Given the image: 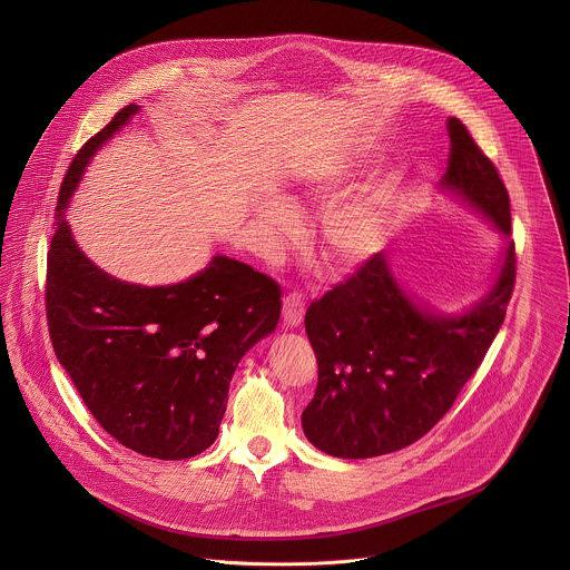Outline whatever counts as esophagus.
Instances as JSON below:
<instances>
[{
	"instance_id": "34e87169",
	"label": "esophagus",
	"mask_w": 570,
	"mask_h": 570,
	"mask_svg": "<svg viewBox=\"0 0 570 570\" xmlns=\"http://www.w3.org/2000/svg\"><path fill=\"white\" fill-rule=\"evenodd\" d=\"M304 308H306V302H304V295H302V293L293 291V293L284 295L282 317H284L286 327H297V324H299L302 317H304Z\"/></svg>"
}]
</instances>
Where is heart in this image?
Here are the masks:
<instances>
[{"label": "heart", "mask_w": 570, "mask_h": 570, "mask_svg": "<svg viewBox=\"0 0 570 570\" xmlns=\"http://www.w3.org/2000/svg\"><path fill=\"white\" fill-rule=\"evenodd\" d=\"M387 214V191L374 189L327 212L320 227V250L332 268L361 264L383 236ZM259 223L273 243L295 234V212L284 200H268L259 209Z\"/></svg>", "instance_id": "heart-1"}]
</instances>
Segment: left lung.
Returning <instances> with one entry per match:
<instances>
[{"label": "left lung", "mask_w": 570, "mask_h": 570, "mask_svg": "<svg viewBox=\"0 0 570 570\" xmlns=\"http://www.w3.org/2000/svg\"><path fill=\"white\" fill-rule=\"evenodd\" d=\"M442 187L512 232L510 196L466 126L446 121ZM517 279L514 240L494 288L462 315L420 308L390 275L383 253L306 308L317 358L315 394L302 413L306 440L336 458H374L411 446L449 411L494 343Z\"/></svg>", "instance_id": "obj_1"}]
</instances>
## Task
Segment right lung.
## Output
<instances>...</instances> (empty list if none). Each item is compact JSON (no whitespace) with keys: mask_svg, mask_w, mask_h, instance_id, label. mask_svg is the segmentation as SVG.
<instances>
[{"mask_svg":"<svg viewBox=\"0 0 570 570\" xmlns=\"http://www.w3.org/2000/svg\"><path fill=\"white\" fill-rule=\"evenodd\" d=\"M135 112V104L121 108L88 139L60 185L47 324L60 365L106 433L141 455L185 460L214 444L232 374L277 327L282 288L227 257L194 279L148 288L110 277L78 250L62 209L95 150Z\"/></svg>","mask_w":570,"mask_h":570,"instance_id":"add662e5","label":"right lung"}]
</instances>
